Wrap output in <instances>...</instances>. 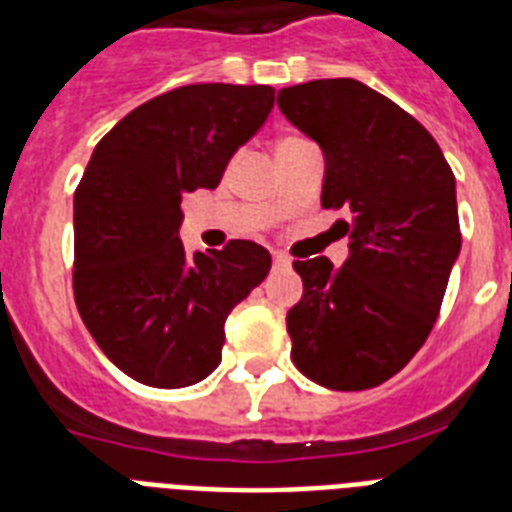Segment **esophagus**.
<instances>
[{
	"label": "esophagus",
	"instance_id": "esophagus-1",
	"mask_svg": "<svg viewBox=\"0 0 512 512\" xmlns=\"http://www.w3.org/2000/svg\"><path fill=\"white\" fill-rule=\"evenodd\" d=\"M289 257L281 255V252H273V268H287Z\"/></svg>",
	"mask_w": 512,
	"mask_h": 512
}]
</instances>
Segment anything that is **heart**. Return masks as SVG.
Returning a JSON list of instances; mask_svg holds the SVG:
<instances>
[{"label":"heart","instance_id":"obj_1","mask_svg":"<svg viewBox=\"0 0 512 512\" xmlns=\"http://www.w3.org/2000/svg\"><path fill=\"white\" fill-rule=\"evenodd\" d=\"M295 140H300V138H287V140H281V146H287V143H295Z\"/></svg>","mask_w":512,"mask_h":512}]
</instances>
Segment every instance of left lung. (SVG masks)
<instances>
[{
	"label": "left lung",
	"instance_id": "8db88e82",
	"mask_svg": "<svg viewBox=\"0 0 512 512\" xmlns=\"http://www.w3.org/2000/svg\"><path fill=\"white\" fill-rule=\"evenodd\" d=\"M279 108L324 151V209H348L350 255L295 260L303 297L287 313L292 361L332 390L377 388L436 324L460 255L454 172L412 114L356 79L279 90Z\"/></svg>",
	"mask_w": 512,
	"mask_h": 512
}]
</instances>
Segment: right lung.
Masks as SVG:
<instances>
[{
  "instance_id": "obj_1",
  "label": "right lung",
  "mask_w": 512,
  "mask_h": 512,
  "mask_svg": "<svg viewBox=\"0 0 512 512\" xmlns=\"http://www.w3.org/2000/svg\"><path fill=\"white\" fill-rule=\"evenodd\" d=\"M273 95L268 84H185L130 111L92 151L74 193V300L132 380L185 388L215 372L228 313L271 271L255 241L188 255L180 201L220 183Z\"/></svg>"
}]
</instances>
